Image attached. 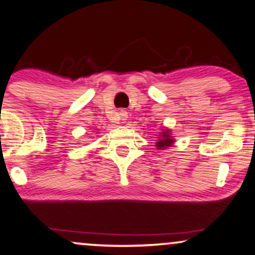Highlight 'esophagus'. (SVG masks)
Here are the masks:
<instances>
[{
	"instance_id": "obj_1",
	"label": "esophagus",
	"mask_w": 255,
	"mask_h": 255,
	"mask_svg": "<svg viewBox=\"0 0 255 255\" xmlns=\"http://www.w3.org/2000/svg\"><path fill=\"white\" fill-rule=\"evenodd\" d=\"M119 116H121L122 123H125V121L128 119V112H127V111H122V112L119 113Z\"/></svg>"
}]
</instances>
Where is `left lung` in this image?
<instances>
[{"label":"left lung","instance_id":"1","mask_svg":"<svg viewBox=\"0 0 255 255\" xmlns=\"http://www.w3.org/2000/svg\"><path fill=\"white\" fill-rule=\"evenodd\" d=\"M174 142L175 139H174V136L172 134V130L164 128L161 130V132L158 133L155 146H156L158 150H163V149H167L169 148V146H172Z\"/></svg>","mask_w":255,"mask_h":255}]
</instances>
